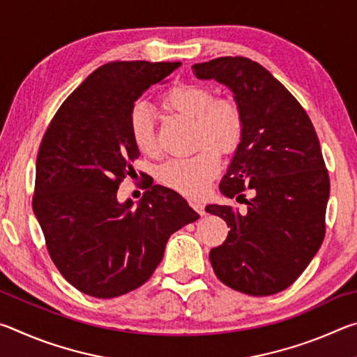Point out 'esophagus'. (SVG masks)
<instances>
[{
  "instance_id": "obj_1",
  "label": "esophagus",
  "mask_w": 357,
  "mask_h": 357,
  "mask_svg": "<svg viewBox=\"0 0 357 357\" xmlns=\"http://www.w3.org/2000/svg\"><path fill=\"white\" fill-rule=\"evenodd\" d=\"M190 206L197 211L198 214L200 215H204L206 213H204V206L200 203V202H190Z\"/></svg>"
}]
</instances>
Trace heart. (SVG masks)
I'll use <instances>...</instances> for the list:
<instances>
[{
  "instance_id": "heart-1",
  "label": "heart",
  "mask_w": 357,
  "mask_h": 357,
  "mask_svg": "<svg viewBox=\"0 0 357 357\" xmlns=\"http://www.w3.org/2000/svg\"><path fill=\"white\" fill-rule=\"evenodd\" d=\"M164 105L189 119H195V144L204 146L189 157H178L162 164L157 179L170 189L185 197H202L206 185L220 168L222 154H229L243 140L244 119L241 108L231 99H215L213 89L206 84L184 82L168 89ZM130 135L135 148L144 155H154L159 151L154 132V118L144 104H135L129 114ZM209 144L211 149L206 147Z\"/></svg>"
}]
</instances>
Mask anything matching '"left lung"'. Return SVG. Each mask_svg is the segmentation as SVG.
<instances>
[{"instance_id": "left-lung-1", "label": "left lung", "mask_w": 357, "mask_h": 357, "mask_svg": "<svg viewBox=\"0 0 357 357\" xmlns=\"http://www.w3.org/2000/svg\"><path fill=\"white\" fill-rule=\"evenodd\" d=\"M192 70L231 89L244 119L243 140L219 187L228 198H244L247 209L206 206L229 227L225 243L209 252L211 264L217 279L236 291H283L324 239L331 184L315 128L294 96L249 58H215Z\"/></svg>"}]
</instances>
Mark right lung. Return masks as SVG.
<instances>
[{
  "instance_id": "obj_1",
  "label": "right lung",
  "mask_w": 357,
  "mask_h": 357,
  "mask_svg": "<svg viewBox=\"0 0 357 357\" xmlns=\"http://www.w3.org/2000/svg\"><path fill=\"white\" fill-rule=\"evenodd\" d=\"M179 66H100L63 102L42 138L33 211L53 263L84 294L110 299L142 287L168 238L200 217L162 185H151L137 208L116 198L140 155L129 128L132 107Z\"/></svg>"
}]
</instances>
